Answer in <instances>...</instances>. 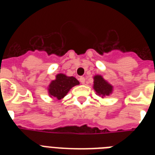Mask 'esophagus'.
Instances as JSON below:
<instances>
[{
    "instance_id": "34e87169",
    "label": "esophagus",
    "mask_w": 155,
    "mask_h": 155,
    "mask_svg": "<svg viewBox=\"0 0 155 155\" xmlns=\"http://www.w3.org/2000/svg\"><path fill=\"white\" fill-rule=\"evenodd\" d=\"M80 82L82 84H85V78L84 76H80Z\"/></svg>"
}]
</instances>
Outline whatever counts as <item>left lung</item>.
<instances>
[{
    "label": "left lung",
    "instance_id": "1",
    "mask_svg": "<svg viewBox=\"0 0 155 155\" xmlns=\"http://www.w3.org/2000/svg\"><path fill=\"white\" fill-rule=\"evenodd\" d=\"M93 79H94L93 88L97 95H99L103 98L104 97L109 96L113 92V86L110 84H108L101 75H95Z\"/></svg>",
    "mask_w": 155,
    "mask_h": 155
}]
</instances>
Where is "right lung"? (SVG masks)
I'll return each mask as SVG.
<instances>
[{
	"mask_svg": "<svg viewBox=\"0 0 155 155\" xmlns=\"http://www.w3.org/2000/svg\"><path fill=\"white\" fill-rule=\"evenodd\" d=\"M80 84L75 77L67 76L64 74H58L55 80H52L48 87V93L52 98L61 100L68 94L72 87Z\"/></svg>",
	"mask_w": 155,
	"mask_h": 155,
	"instance_id": "add662e5",
	"label": "right lung"
}]
</instances>
